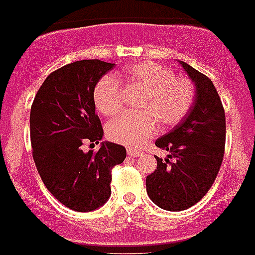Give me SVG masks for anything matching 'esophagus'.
Masks as SVG:
<instances>
[{
  "label": "esophagus",
  "mask_w": 255,
  "mask_h": 255,
  "mask_svg": "<svg viewBox=\"0 0 255 255\" xmlns=\"http://www.w3.org/2000/svg\"><path fill=\"white\" fill-rule=\"evenodd\" d=\"M143 154L142 151H139V150H134V148H128V155L131 156V158H138V156H140Z\"/></svg>",
  "instance_id": "esophagus-1"
}]
</instances>
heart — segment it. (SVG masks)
Instances as JSON below:
<instances>
[{
    "label": "heart",
    "instance_id": "heart-1",
    "mask_svg": "<svg viewBox=\"0 0 255 255\" xmlns=\"http://www.w3.org/2000/svg\"><path fill=\"white\" fill-rule=\"evenodd\" d=\"M128 83L143 89L138 115H124L107 125L109 139L129 147H138L162 126L178 124L189 111L193 101L192 83L175 77V73L155 62L129 66L121 75ZM93 103L99 113L116 115L121 108L120 84L113 76H104L96 84Z\"/></svg>",
    "mask_w": 255,
    "mask_h": 255
}]
</instances>
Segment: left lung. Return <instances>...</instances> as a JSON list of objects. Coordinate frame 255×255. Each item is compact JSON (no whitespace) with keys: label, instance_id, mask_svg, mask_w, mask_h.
<instances>
[{"label":"left lung","instance_id":"1","mask_svg":"<svg viewBox=\"0 0 255 255\" xmlns=\"http://www.w3.org/2000/svg\"><path fill=\"white\" fill-rule=\"evenodd\" d=\"M195 85L193 103L170 133L155 140L168 151L155 156L156 170L146 178L148 197L171 212L188 209L208 192L219 174L225 147V112L211 79L178 60Z\"/></svg>","mask_w":255,"mask_h":255}]
</instances>
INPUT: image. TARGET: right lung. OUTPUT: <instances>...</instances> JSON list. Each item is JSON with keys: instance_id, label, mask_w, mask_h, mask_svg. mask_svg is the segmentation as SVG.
I'll use <instances>...</instances> for the list:
<instances>
[{"instance_id": "right-lung-1", "label": "right lung", "mask_w": 255, "mask_h": 255, "mask_svg": "<svg viewBox=\"0 0 255 255\" xmlns=\"http://www.w3.org/2000/svg\"><path fill=\"white\" fill-rule=\"evenodd\" d=\"M113 67L97 59L67 64L47 76L32 103V158L47 189L72 211L103 207L112 193V167L126 158L124 146L108 140L97 152L81 150L84 142L104 137L93 91Z\"/></svg>"}]
</instances>
